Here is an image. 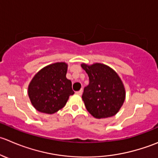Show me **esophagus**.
I'll list each match as a JSON object with an SVG mask.
<instances>
[{
    "label": "esophagus",
    "instance_id": "esophagus-1",
    "mask_svg": "<svg viewBox=\"0 0 158 158\" xmlns=\"http://www.w3.org/2000/svg\"><path fill=\"white\" fill-rule=\"evenodd\" d=\"M82 92H83V90H82V89H81V90H78V91L76 92V94H78V95H81V94H82Z\"/></svg>",
    "mask_w": 158,
    "mask_h": 158
}]
</instances>
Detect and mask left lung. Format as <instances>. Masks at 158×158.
<instances>
[{
	"instance_id": "8db88e82",
	"label": "left lung",
	"mask_w": 158,
	"mask_h": 158,
	"mask_svg": "<svg viewBox=\"0 0 158 158\" xmlns=\"http://www.w3.org/2000/svg\"><path fill=\"white\" fill-rule=\"evenodd\" d=\"M81 68L89 77V84L84 87L82 99L86 109L98 119L116 114L125 100V88L118 74L110 67L101 63Z\"/></svg>"
}]
</instances>
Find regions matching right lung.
Returning <instances> with one entry per match:
<instances>
[{"instance_id":"right-lung-1","label":"right lung","mask_w":158,"mask_h":158,"mask_svg":"<svg viewBox=\"0 0 158 158\" xmlns=\"http://www.w3.org/2000/svg\"><path fill=\"white\" fill-rule=\"evenodd\" d=\"M68 64H51L34 75L28 86V96L34 108L41 113L52 114L63 108L74 92L66 77Z\"/></svg>"}]
</instances>
